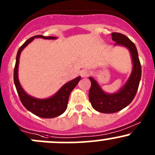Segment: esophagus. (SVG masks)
I'll list each match as a JSON object with an SVG mask.
<instances>
[{"label": "esophagus", "instance_id": "obj_1", "mask_svg": "<svg viewBox=\"0 0 155 155\" xmlns=\"http://www.w3.org/2000/svg\"><path fill=\"white\" fill-rule=\"evenodd\" d=\"M90 70H87V69H84V70L81 71V76H82V77H87L90 75Z\"/></svg>", "mask_w": 155, "mask_h": 155}]
</instances>
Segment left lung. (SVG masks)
I'll use <instances>...</instances> for the list:
<instances>
[{"label":"left lung","instance_id":"left-lung-1","mask_svg":"<svg viewBox=\"0 0 155 155\" xmlns=\"http://www.w3.org/2000/svg\"><path fill=\"white\" fill-rule=\"evenodd\" d=\"M115 46H122L127 48L132 58L133 69L126 83L115 93H106L93 77H89L91 85L89 91V101L95 110L102 113H114L127 107L138 90L141 79L142 69L138 51L135 44L125 35L120 33H112Z\"/></svg>","mask_w":155,"mask_h":155}]
</instances>
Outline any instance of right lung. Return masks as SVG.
<instances>
[{"mask_svg":"<svg viewBox=\"0 0 155 155\" xmlns=\"http://www.w3.org/2000/svg\"><path fill=\"white\" fill-rule=\"evenodd\" d=\"M34 38H43L45 40H55V37H45L43 35H37L31 37L25 42L24 44L18 48L16 55L15 68H14V83L15 88L18 92L21 104L25 107L32 112L33 114L40 118H55L63 114L67 109L68 104L69 96L72 91L76 86L81 79V76H78L76 79L67 82L63 85L53 96L44 99L36 98L28 94L21 87L18 80V64L21 52L30 43L34 40Z\"/></svg>","mask_w":155,"mask_h":155,"instance_id":"obj_1","label":"right lung"}]
</instances>
